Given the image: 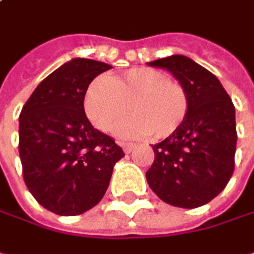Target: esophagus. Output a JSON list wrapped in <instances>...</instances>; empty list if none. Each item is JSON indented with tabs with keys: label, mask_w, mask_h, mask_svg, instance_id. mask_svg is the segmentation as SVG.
Returning <instances> with one entry per match:
<instances>
[{
	"label": "esophagus",
	"mask_w": 254,
	"mask_h": 254,
	"mask_svg": "<svg viewBox=\"0 0 254 254\" xmlns=\"http://www.w3.org/2000/svg\"><path fill=\"white\" fill-rule=\"evenodd\" d=\"M121 147L124 148V151H125V153H130L132 150H135L136 144H133V142H122V144H121Z\"/></svg>",
	"instance_id": "esophagus-1"
}]
</instances>
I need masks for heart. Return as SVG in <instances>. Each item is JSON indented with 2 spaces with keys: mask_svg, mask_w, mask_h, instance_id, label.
<instances>
[{
  "mask_svg": "<svg viewBox=\"0 0 254 254\" xmlns=\"http://www.w3.org/2000/svg\"><path fill=\"white\" fill-rule=\"evenodd\" d=\"M135 116L118 129L124 138L151 135L154 139L168 138L184 122L188 97L181 83L169 73L135 67L118 77H95L85 94V112L101 130L110 132L127 115Z\"/></svg>",
  "mask_w": 254,
  "mask_h": 254,
  "instance_id": "heart-1",
  "label": "heart"
}]
</instances>
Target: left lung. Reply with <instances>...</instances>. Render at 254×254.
Here are the masks:
<instances>
[{
	"label": "left lung",
	"instance_id": "obj_1",
	"mask_svg": "<svg viewBox=\"0 0 254 254\" xmlns=\"http://www.w3.org/2000/svg\"><path fill=\"white\" fill-rule=\"evenodd\" d=\"M147 64L171 72L188 97L181 127L153 145L147 182L171 206H203L227 187L234 172L235 107L219 79L190 57L175 54Z\"/></svg>",
	"mask_w": 254,
	"mask_h": 254
}]
</instances>
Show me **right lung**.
Wrapping results in <instances>:
<instances>
[{"label":"right lung","instance_id":"right-lung-1","mask_svg":"<svg viewBox=\"0 0 254 254\" xmlns=\"http://www.w3.org/2000/svg\"><path fill=\"white\" fill-rule=\"evenodd\" d=\"M112 66L72 59L45 77L22 109L19 154L27 190L47 210L80 215L104 197L125 154L91 125L83 100L92 79Z\"/></svg>","mask_w":254,"mask_h":254}]
</instances>
